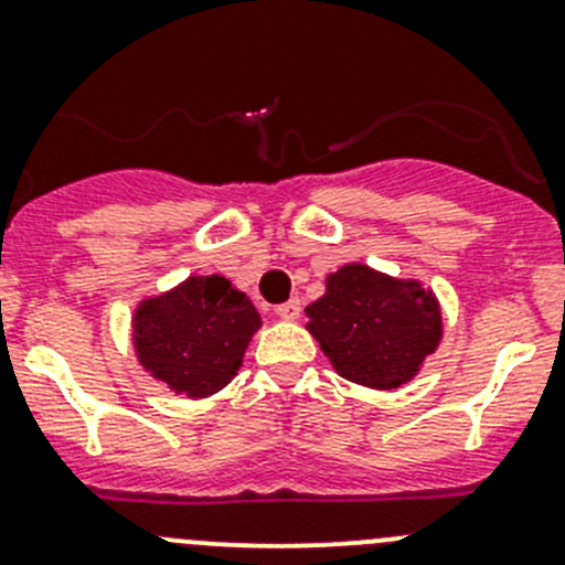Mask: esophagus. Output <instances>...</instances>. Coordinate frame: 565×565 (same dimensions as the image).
I'll use <instances>...</instances> for the list:
<instances>
[{
  "mask_svg": "<svg viewBox=\"0 0 565 565\" xmlns=\"http://www.w3.org/2000/svg\"><path fill=\"white\" fill-rule=\"evenodd\" d=\"M300 311H303V306H300L298 298H292V300H287V303L276 306V315L281 319H287V322H295V319L300 317Z\"/></svg>",
  "mask_w": 565,
  "mask_h": 565,
  "instance_id": "34e87169",
  "label": "esophagus"
}]
</instances>
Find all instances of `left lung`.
Wrapping results in <instances>:
<instances>
[{"label": "left lung", "instance_id": "obj_1", "mask_svg": "<svg viewBox=\"0 0 565 565\" xmlns=\"http://www.w3.org/2000/svg\"><path fill=\"white\" fill-rule=\"evenodd\" d=\"M306 317L335 374L377 391L409 383L443 339V311L429 287L363 262L328 273L324 295L306 306Z\"/></svg>", "mask_w": 565, "mask_h": 565}]
</instances>
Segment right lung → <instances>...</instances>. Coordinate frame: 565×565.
<instances>
[{"mask_svg": "<svg viewBox=\"0 0 565 565\" xmlns=\"http://www.w3.org/2000/svg\"><path fill=\"white\" fill-rule=\"evenodd\" d=\"M130 324L136 358L152 380L185 398H207L243 366L262 317L230 278L188 276L139 300Z\"/></svg>", "mask_w": 565, "mask_h": 565, "instance_id": "right-lung-1", "label": "right lung"}]
</instances>
